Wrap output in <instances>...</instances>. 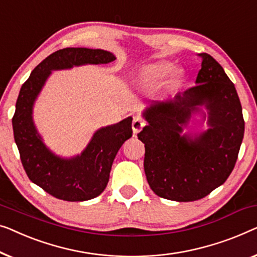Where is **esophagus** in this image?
Here are the masks:
<instances>
[{
  "mask_svg": "<svg viewBox=\"0 0 257 257\" xmlns=\"http://www.w3.org/2000/svg\"><path fill=\"white\" fill-rule=\"evenodd\" d=\"M144 126H145V121H144L143 118L139 117V116H136L135 119H133V122H132L133 133H135V135L139 133L141 130H143Z\"/></svg>",
  "mask_w": 257,
  "mask_h": 257,
  "instance_id": "esophagus-1",
  "label": "esophagus"
}]
</instances>
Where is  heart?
<instances>
[{
	"label": "heart",
	"instance_id": "heart-1",
	"mask_svg": "<svg viewBox=\"0 0 257 257\" xmlns=\"http://www.w3.org/2000/svg\"><path fill=\"white\" fill-rule=\"evenodd\" d=\"M175 70V66L172 62L168 61H160L150 64L145 67L143 70L144 77L150 83H160L165 81L170 74ZM174 80L177 79V75L173 76Z\"/></svg>",
	"mask_w": 257,
	"mask_h": 257
}]
</instances>
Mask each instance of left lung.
<instances>
[{
	"mask_svg": "<svg viewBox=\"0 0 257 257\" xmlns=\"http://www.w3.org/2000/svg\"><path fill=\"white\" fill-rule=\"evenodd\" d=\"M198 55L202 68L197 85L152 101L143 112L147 125L138 135L145 144L144 168L151 189L176 202L204 198L225 183L244 133L242 107L232 81L210 54ZM195 113L203 114L209 128L183 134Z\"/></svg>",
	"mask_w": 257,
	"mask_h": 257,
	"instance_id": "obj_1",
	"label": "left lung"
}]
</instances>
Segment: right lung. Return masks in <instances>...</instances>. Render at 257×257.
I'll list each match as a JSON object with an SVG mask.
<instances>
[{"label":"right lung","mask_w":257,"mask_h":257,"mask_svg":"<svg viewBox=\"0 0 257 257\" xmlns=\"http://www.w3.org/2000/svg\"><path fill=\"white\" fill-rule=\"evenodd\" d=\"M114 60L116 57L109 51L67 47L44 59L22 85L13 117L15 143L30 180L55 198L83 202L101 195L118 151L132 137V117L97 130L81 154L61 158L44 144L37 131L32 116L36 99L53 70Z\"/></svg>","instance_id":"obj_1"}]
</instances>
